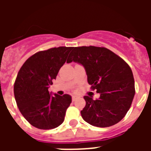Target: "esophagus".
Segmentation results:
<instances>
[{"label": "esophagus", "mask_w": 151, "mask_h": 151, "mask_svg": "<svg viewBox=\"0 0 151 151\" xmlns=\"http://www.w3.org/2000/svg\"><path fill=\"white\" fill-rule=\"evenodd\" d=\"M77 98H78V97H77V96H76V95H73V97H72V99H73V101H76V100L77 99Z\"/></svg>", "instance_id": "34e87169"}]
</instances>
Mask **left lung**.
<instances>
[{"instance_id": "8db88e82", "label": "left lung", "mask_w": 151, "mask_h": 151, "mask_svg": "<svg viewBox=\"0 0 151 151\" xmlns=\"http://www.w3.org/2000/svg\"><path fill=\"white\" fill-rule=\"evenodd\" d=\"M84 66L88 82L97 89L98 99L85 96L86 105L81 111L85 122L97 127H110L121 121L129 111L134 93L132 71L121 57L106 47H73L66 63Z\"/></svg>"}]
</instances>
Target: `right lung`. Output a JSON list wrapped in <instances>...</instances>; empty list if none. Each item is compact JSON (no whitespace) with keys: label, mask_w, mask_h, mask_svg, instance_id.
I'll return each instance as SVG.
<instances>
[{"label":"right lung","mask_w":151,"mask_h":151,"mask_svg":"<svg viewBox=\"0 0 151 151\" xmlns=\"http://www.w3.org/2000/svg\"><path fill=\"white\" fill-rule=\"evenodd\" d=\"M72 49L59 47L38 52L19 71L13 88L16 102L24 118L35 128L55 129L64 121L72 97L52 95L48 88Z\"/></svg>","instance_id":"right-lung-1"}]
</instances>
